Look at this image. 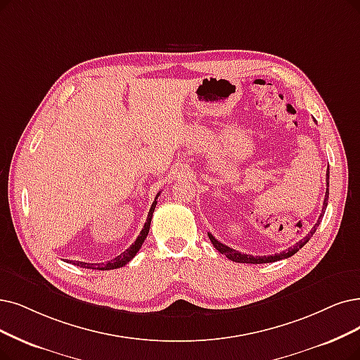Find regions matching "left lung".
<instances>
[{
	"mask_svg": "<svg viewBox=\"0 0 360 360\" xmlns=\"http://www.w3.org/2000/svg\"><path fill=\"white\" fill-rule=\"evenodd\" d=\"M329 165H328V171H326V193H325V200H323V207H322V212H321V215H319V219H318V223H316L313 227H311V230L309 232V235L306 236V238H303L301 240H298L295 245H292V247H290L288 250L286 251H282V252H279V254H273V255H257V257H254V255H250V254H243V252H239V251H236V250H232V248H229L227 245H224V243H221V242H219L217 239H215L211 233H208V238H210V240L212 242V245H214V248L217 250L219 252H221V254H224L229 260H232V262H235V263H248V264H263V263H275V262H279V260H283V258H288V257H292L298 250H301L303 248L306 243L309 242V239L313 236V233L316 232V229H318V226L321 224V221H322V217H323V214H325V210H326V205H328V196H329Z\"/></svg>",
	"mask_w": 360,
	"mask_h": 360,
	"instance_id": "left-lung-1",
	"label": "left lung"
}]
</instances>
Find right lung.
Wrapping results in <instances>:
<instances>
[{
  "label": "right lung",
  "instance_id": "obj_1",
  "mask_svg": "<svg viewBox=\"0 0 360 360\" xmlns=\"http://www.w3.org/2000/svg\"><path fill=\"white\" fill-rule=\"evenodd\" d=\"M160 193H161V192H160ZM160 193L156 195V198H155V200H153V204H152V207H150V210H149L146 223H145V226H143L140 235L137 236L136 242L133 243V245H131L130 248L125 250V251H124L122 254H120L118 257H115L113 260H110V262L106 263V264H90V263H82V262H70V263L75 264V266H79V267H84V269H97V270H112V269H118V267L125 266L127 263H130V262L133 260V258H134V255L139 252V250L141 248L143 242H145V239H146V236H148V233H149L152 215H153V211H155V207H156V199H158V196H160Z\"/></svg>",
  "mask_w": 360,
  "mask_h": 360
}]
</instances>
